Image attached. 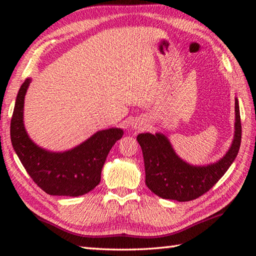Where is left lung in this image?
<instances>
[{
  "mask_svg": "<svg viewBox=\"0 0 256 256\" xmlns=\"http://www.w3.org/2000/svg\"><path fill=\"white\" fill-rule=\"evenodd\" d=\"M242 126L238 102L236 99V134L228 153L219 162L196 167L175 154L170 140L162 134L142 133L138 142L142 148L145 182L162 199L190 201L199 198L214 186L236 160L241 145Z\"/></svg>",
  "mask_w": 256,
  "mask_h": 256,
  "instance_id": "1",
  "label": "left lung"
}]
</instances>
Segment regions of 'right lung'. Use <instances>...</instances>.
<instances>
[{
    "label": "right lung",
    "mask_w": 256,
    "mask_h": 256,
    "mask_svg": "<svg viewBox=\"0 0 256 256\" xmlns=\"http://www.w3.org/2000/svg\"><path fill=\"white\" fill-rule=\"evenodd\" d=\"M30 82V79H26L22 84L10 120V140L22 165L32 182L48 194L78 197L91 192L99 184L108 152L122 138L123 131H99L64 153H52L38 148L30 140L23 123L24 98Z\"/></svg>",
    "instance_id": "right-lung-1"
}]
</instances>
